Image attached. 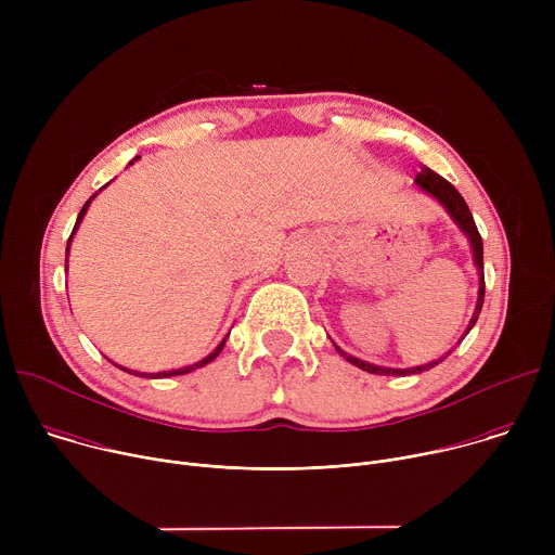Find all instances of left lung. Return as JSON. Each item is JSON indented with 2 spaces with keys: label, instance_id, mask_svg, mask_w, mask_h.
Masks as SVG:
<instances>
[{
  "label": "left lung",
  "instance_id": "1",
  "mask_svg": "<svg viewBox=\"0 0 555 555\" xmlns=\"http://www.w3.org/2000/svg\"><path fill=\"white\" fill-rule=\"evenodd\" d=\"M415 184H417L422 191H426L428 195H433V197L448 210V215L452 217V221H454V223L459 225V230L467 236L469 248H472L474 266H477V272H479V298H477V307H474V313H472V319H469V325H467V330H465V334H463V338H465V336L469 334V330H472L474 325H477V321H479V313H481V307H483V296H486L483 240H481V234H479V230H477V223H474V217H472V212H469L465 199L461 197V193H459L448 180H443L439 173L430 171L428 167H422V173H417ZM459 343H461V340H459ZM334 347H336V351H338L347 362L356 364V366L362 369V371L375 373V375H411V373H422V371H428V369L437 366L439 362H443V360L450 356V351H448L443 358H439V360H435V362H428V364H424V366H413V369H386V366H377V364L358 360V358L345 353L338 345H334Z\"/></svg>",
  "mask_w": 555,
  "mask_h": 555
}]
</instances>
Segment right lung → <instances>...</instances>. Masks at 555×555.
I'll list each match as a JSON object with an SVG mask.
<instances>
[{"mask_svg":"<svg viewBox=\"0 0 555 555\" xmlns=\"http://www.w3.org/2000/svg\"><path fill=\"white\" fill-rule=\"evenodd\" d=\"M140 157V155H138ZM138 157H133V160H138ZM133 160L129 163V165H133ZM107 186V184H105ZM103 186V189H105ZM96 197V193L86 202V206L81 208V212H78V217H76V223H74V230H72V234H69V240H67V250H65V255L69 253V244H72V236H74V232H76V228H78V223L83 221V217H86V212H88V208H90V204H92V199ZM65 263H67V259H65ZM67 268V266H65ZM228 338V336H225ZM225 338L215 347V351L212 353H208L204 360H199V362H195V364H191V366H184V369H176V371H160V373H138V371H129V369H125V366H118V369H122V371H127V373H135V375H140V377H171V375H184V373H191V371H195V369H199V366H204V364H208V362H212L219 353H221V349H223V345H225Z\"/></svg>","mask_w":555,"mask_h":555,"instance_id":"obj_1","label":"right lung"}]
</instances>
